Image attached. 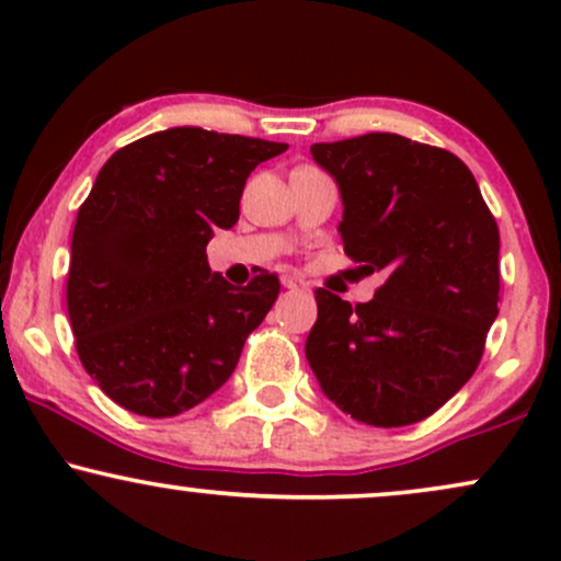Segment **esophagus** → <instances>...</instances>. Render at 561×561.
I'll list each match as a JSON object with an SVG mask.
<instances>
[{
  "label": "esophagus",
  "instance_id": "esophagus-1",
  "mask_svg": "<svg viewBox=\"0 0 561 561\" xmlns=\"http://www.w3.org/2000/svg\"><path fill=\"white\" fill-rule=\"evenodd\" d=\"M282 285H285L289 293H298V289H306V282H302L300 276H295V274L282 276Z\"/></svg>",
  "mask_w": 561,
  "mask_h": 561
}]
</instances>
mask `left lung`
<instances>
[{"label": "left lung", "mask_w": 561, "mask_h": 561, "mask_svg": "<svg viewBox=\"0 0 561 561\" xmlns=\"http://www.w3.org/2000/svg\"><path fill=\"white\" fill-rule=\"evenodd\" d=\"M345 253L385 282L369 302L317 289L306 358L321 392L371 427L427 420L478 369L499 317V227L454 152L398 134L321 141Z\"/></svg>", "instance_id": "obj_1"}]
</instances>
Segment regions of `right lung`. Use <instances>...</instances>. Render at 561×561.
Segmentation results:
<instances>
[{
  "label": "right lung",
  "instance_id": "add662e5",
  "mask_svg": "<svg viewBox=\"0 0 561 561\" xmlns=\"http://www.w3.org/2000/svg\"><path fill=\"white\" fill-rule=\"evenodd\" d=\"M282 141L176 126L121 147L96 173L70 242L68 317L83 369L139 416H176L231 377L279 279L210 272L216 229L240 218L250 171Z\"/></svg>",
  "mask_w": 561,
  "mask_h": 561
}]
</instances>
